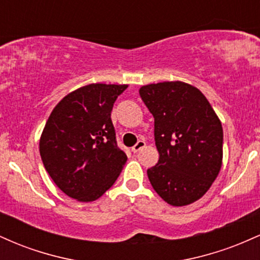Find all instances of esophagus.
<instances>
[{"instance_id": "34e87169", "label": "esophagus", "mask_w": 260, "mask_h": 260, "mask_svg": "<svg viewBox=\"0 0 260 260\" xmlns=\"http://www.w3.org/2000/svg\"><path fill=\"white\" fill-rule=\"evenodd\" d=\"M145 145H147V143H145L144 140H138V143H137V144L132 148V151L133 153H138V151L142 150Z\"/></svg>"}]
</instances>
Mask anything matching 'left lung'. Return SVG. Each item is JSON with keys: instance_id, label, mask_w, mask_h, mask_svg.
Returning <instances> with one entry per match:
<instances>
[{"instance_id": "left-lung-1", "label": "left lung", "mask_w": 260, "mask_h": 260, "mask_svg": "<svg viewBox=\"0 0 260 260\" xmlns=\"http://www.w3.org/2000/svg\"><path fill=\"white\" fill-rule=\"evenodd\" d=\"M154 116L159 161L147 174L155 192L170 205L201 199L222 165V126L204 94L184 82H162L139 89Z\"/></svg>"}]
</instances>
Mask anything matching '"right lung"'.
Listing matches in <instances>:
<instances>
[{
    "instance_id": "1",
    "label": "right lung",
    "mask_w": 260,
    "mask_h": 260,
    "mask_svg": "<svg viewBox=\"0 0 260 260\" xmlns=\"http://www.w3.org/2000/svg\"><path fill=\"white\" fill-rule=\"evenodd\" d=\"M127 84H89L62 99L45 124L39 150L47 174L78 202L100 198L120 176L127 155L118 148L113 104Z\"/></svg>"
}]
</instances>
